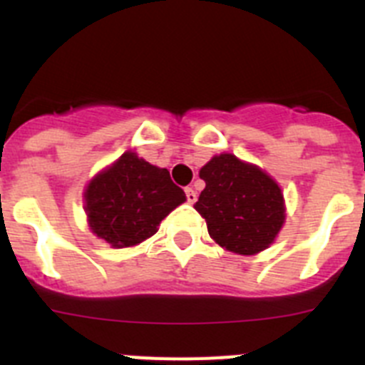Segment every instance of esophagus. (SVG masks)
<instances>
[{
    "label": "esophagus",
    "mask_w": 365,
    "mask_h": 365,
    "mask_svg": "<svg viewBox=\"0 0 365 365\" xmlns=\"http://www.w3.org/2000/svg\"><path fill=\"white\" fill-rule=\"evenodd\" d=\"M185 192H186V199H188V202H192V205H193V202L197 201V193H195V190L190 188V186H188Z\"/></svg>",
    "instance_id": "esophagus-1"
}]
</instances>
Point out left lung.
<instances>
[{
    "label": "left lung",
    "instance_id": "obj_1",
    "mask_svg": "<svg viewBox=\"0 0 365 365\" xmlns=\"http://www.w3.org/2000/svg\"><path fill=\"white\" fill-rule=\"evenodd\" d=\"M199 177L206 186L193 206L219 247L254 256L274 243L285 222V199L265 170L221 153L201 168Z\"/></svg>",
    "mask_w": 365,
    "mask_h": 365
}]
</instances>
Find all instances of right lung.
Listing matches in <instances>:
<instances>
[{
  "mask_svg": "<svg viewBox=\"0 0 365 365\" xmlns=\"http://www.w3.org/2000/svg\"><path fill=\"white\" fill-rule=\"evenodd\" d=\"M185 201L166 168L146 163L135 151H125L96 173L83 192L89 228L113 248L143 243Z\"/></svg>",
  "mask_w": 365,
  "mask_h": 365,
  "instance_id": "obj_1",
  "label": "right lung"
}]
</instances>
